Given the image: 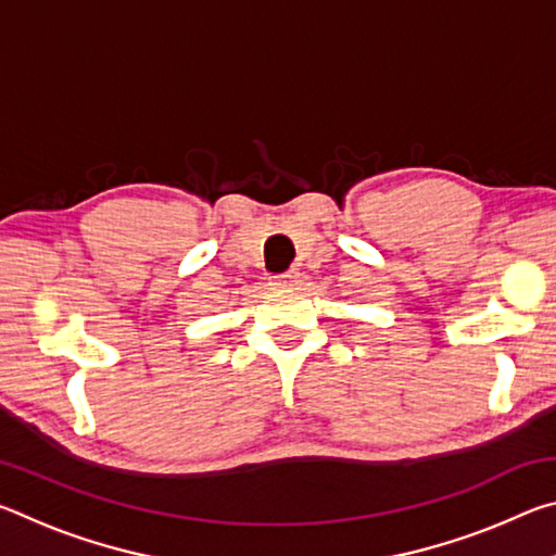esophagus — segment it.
<instances>
[{"mask_svg": "<svg viewBox=\"0 0 556 556\" xmlns=\"http://www.w3.org/2000/svg\"><path fill=\"white\" fill-rule=\"evenodd\" d=\"M296 281V271H285V275H277V277H271V285L275 287H289V285H294Z\"/></svg>", "mask_w": 556, "mask_h": 556, "instance_id": "1", "label": "esophagus"}]
</instances>
